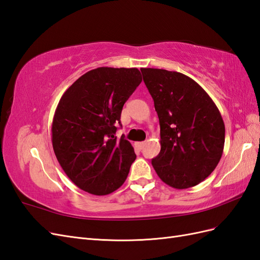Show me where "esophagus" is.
<instances>
[{
    "mask_svg": "<svg viewBox=\"0 0 260 260\" xmlns=\"http://www.w3.org/2000/svg\"><path fill=\"white\" fill-rule=\"evenodd\" d=\"M144 145H145L144 142H137V143H136V146H137L139 149H142Z\"/></svg>",
    "mask_w": 260,
    "mask_h": 260,
    "instance_id": "1",
    "label": "esophagus"
}]
</instances>
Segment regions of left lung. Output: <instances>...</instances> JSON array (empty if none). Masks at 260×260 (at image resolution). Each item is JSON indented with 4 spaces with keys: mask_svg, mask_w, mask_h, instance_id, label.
Masks as SVG:
<instances>
[{
    "mask_svg": "<svg viewBox=\"0 0 260 260\" xmlns=\"http://www.w3.org/2000/svg\"><path fill=\"white\" fill-rule=\"evenodd\" d=\"M141 72L160 124V152L152 159L156 174L178 190L198 185L222 156L225 129L221 114L190 77L157 68Z\"/></svg>",
    "mask_w": 260,
    "mask_h": 260,
    "instance_id": "8db88e82",
    "label": "left lung"
}]
</instances>
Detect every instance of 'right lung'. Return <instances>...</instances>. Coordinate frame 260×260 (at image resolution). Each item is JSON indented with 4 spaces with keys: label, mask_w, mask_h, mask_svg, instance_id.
Instances as JSON below:
<instances>
[{
    "label": "right lung",
    "mask_w": 260,
    "mask_h": 260,
    "mask_svg": "<svg viewBox=\"0 0 260 260\" xmlns=\"http://www.w3.org/2000/svg\"><path fill=\"white\" fill-rule=\"evenodd\" d=\"M141 81L138 68L99 67L82 75L60 98L52 122L53 149L81 190L107 195L127 179L137 155L129 141L117 140L116 124Z\"/></svg>",
    "instance_id": "add662e5"
}]
</instances>
